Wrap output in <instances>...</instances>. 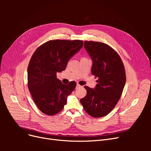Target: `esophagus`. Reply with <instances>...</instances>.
<instances>
[{
    "instance_id": "obj_1",
    "label": "esophagus",
    "mask_w": 151,
    "mask_h": 151,
    "mask_svg": "<svg viewBox=\"0 0 151 151\" xmlns=\"http://www.w3.org/2000/svg\"><path fill=\"white\" fill-rule=\"evenodd\" d=\"M80 87H81V86L79 84H77V86H76V88H80Z\"/></svg>"
}]
</instances>
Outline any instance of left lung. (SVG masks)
<instances>
[{"label": "left lung", "mask_w": 151, "mask_h": 151, "mask_svg": "<svg viewBox=\"0 0 151 151\" xmlns=\"http://www.w3.org/2000/svg\"><path fill=\"white\" fill-rule=\"evenodd\" d=\"M84 48L93 61L91 73L98 80L94 89L84 87L87 94L80 101L90 116L103 117L113 110L121 97L126 82L124 65L119 55L106 44L85 41Z\"/></svg>", "instance_id": "left-lung-1"}]
</instances>
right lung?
Segmentation results:
<instances>
[{
  "label": "right lung",
  "mask_w": 151,
  "mask_h": 151,
  "mask_svg": "<svg viewBox=\"0 0 151 151\" xmlns=\"http://www.w3.org/2000/svg\"><path fill=\"white\" fill-rule=\"evenodd\" d=\"M81 40H50L41 45L32 55L28 67L30 93L40 110L47 115L60 112L76 83L64 84L57 73L65 70L68 60L83 46Z\"/></svg>",
  "instance_id": "add662e5"
}]
</instances>
